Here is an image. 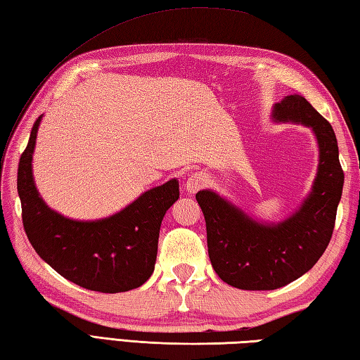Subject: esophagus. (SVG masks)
<instances>
[{"label": "esophagus", "instance_id": "obj_1", "mask_svg": "<svg viewBox=\"0 0 360 360\" xmlns=\"http://www.w3.org/2000/svg\"><path fill=\"white\" fill-rule=\"evenodd\" d=\"M205 184H207L205 174L201 173V172H196V173H192L188 176L186 184H184V188H186V192H188V193H196V192H200V190Z\"/></svg>", "mask_w": 360, "mask_h": 360}]
</instances>
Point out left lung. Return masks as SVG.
Wrapping results in <instances>:
<instances>
[{
  "instance_id": "left-lung-1",
  "label": "left lung",
  "mask_w": 360,
  "mask_h": 360,
  "mask_svg": "<svg viewBox=\"0 0 360 360\" xmlns=\"http://www.w3.org/2000/svg\"><path fill=\"white\" fill-rule=\"evenodd\" d=\"M272 117L300 122L317 137V178L300 210L283 223L259 224L210 190L196 193L213 269L227 285L246 290L281 288L319 262L333 236L343 188L338 139L330 122L297 94L275 103Z\"/></svg>"
}]
</instances>
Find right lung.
<instances>
[{"label": "right lung", "mask_w": 360, "mask_h": 360, "mask_svg": "<svg viewBox=\"0 0 360 360\" xmlns=\"http://www.w3.org/2000/svg\"><path fill=\"white\" fill-rule=\"evenodd\" d=\"M40 120L20 158L17 179L30 244L53 271L85 289L116 294L139 288L155 271L160 223L178 201V181L148 190L110 218L68 219L43 202L34 184L32 153Z\"/></svg>", "instance_id": "right-lung-1"}]
</instances>
